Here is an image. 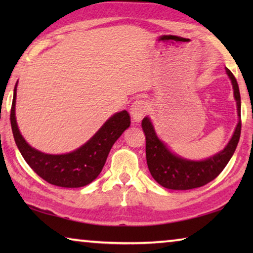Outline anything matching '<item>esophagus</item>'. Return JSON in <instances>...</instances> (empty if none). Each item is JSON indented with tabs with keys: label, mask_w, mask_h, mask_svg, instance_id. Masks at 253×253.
I'll use <instances>...</instances> for the list:
<instances>
[{
	"label": "esophagus",
	"mask_w": 253,
	"mask_h": 253,
	"mask_svg": "<svg viewBox=\"0 0 253 253\" xmlns=\"http://www.w3.org/2000/svg\"><path fill=\"white\" fill-rule=\"evenodd\" d=\"M148 105L146 101L144 100H137L131 105L130 108V115L134 122H140L142 118L147 114Z\"/></svg>",
	"instance_id": "obj_1"
}]
</instances>
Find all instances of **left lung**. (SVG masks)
Segmentation results:
<instances>
[{"label":"left lung","instance_id":"8db88e82","mask_svg":"<svg viewBox=\"0 0 253 253\" xmlns=\"http://www.w3.org/2000/svg\"><path fill=\"white\" fill-rule=\"evenodd\" d=\"M226 74L233 84L239 123L229 144L216 155L201 162L183 160L170 153L169 148L157 138L151 121L147 117L143 119L142 127L146 136L148 169L154 179L162 186L170 190H191L203 186L213 181L223 170L230 158L232 157L241 135V98L235 77L229 69H226Z\"/></svg>","mask_w":253,"mask_h":253}]
</instances>
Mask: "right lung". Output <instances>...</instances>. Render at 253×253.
<instances>
[{
	"label": "right lung",
	"mask_w": 253,
	"mask_h": 253,
	"mask_svg": "<svg viewBox=\"0 0 253 253\" xmlns=\"http://www.w3.org/2000/svg\"><path fill=\"white\" fill-rule=\"evenodd\" d=\"M15 97L11 107V127L16 146L28 165L41 178L60 187H81L91 183L104 168L114 143L130 125L128 111L115 114L96 135L77 151L63 155H49L32 148L20 134L15 121Z\"/></svg>",
	"instance_id": "1"
}]
</instances>
